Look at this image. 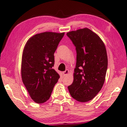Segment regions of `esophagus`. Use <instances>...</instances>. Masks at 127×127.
<instances>
[{
    "instance_id": "34e87169",
    "label": "esophagus",
    "mask_w": 127,
    "mask_h": 127,
    "mask_svg": "<svg viewBox=\"0 0 127 127\" xmlns=\"http://www.w3.org/2000/svg\"><path fill=\"white\" fill-rule=\"evenodd\" d=\"M68 73H69V70H68V69L65 70V71H64L63 72V75H64V76H66V75L68 74Z\"/></svg>"
}]
</instances>
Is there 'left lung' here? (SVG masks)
Returning a JSON list of instances; mask_svg holds the SVG:
<instances>
[{
	"instance_id": "left-lung-1",
	"label": "left lung",
	"mask_w": 127,
	"mask_h": 127,
	"mask_svg": "<svg viewBox=\"0 0 127 127\" xmlns=\"http://www.w3.org/2000/svg\"><path fill=\"white\" fill-rule=\"evenodd\" d=\"M76 51L74 81L68 87L71 96L80 102L93 99L104 85L107 68L106 48L99 36L88 28L66 34Z\"/></svg>"
}]
</instances>
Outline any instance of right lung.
I'll return each mask as SVG.
<instances>
[{
    "instance_id": "add662e5",
    "label": "right lung",
    "mask_w": 127,
    "mask_h": 127,
    "mask_svg": "<svg viewBox=\"0 0 127 127\" xmlns=\"http://www.w3.org/2000/svg\"><path fill=\"white\" fill-rule=\"evenodd\" d=\"M64 33L44 32L35 35L24 48L21 75L31 98L42 104L50 98L59 75L52 68L54 53Z\"/></svg>"
}]
</instances>
